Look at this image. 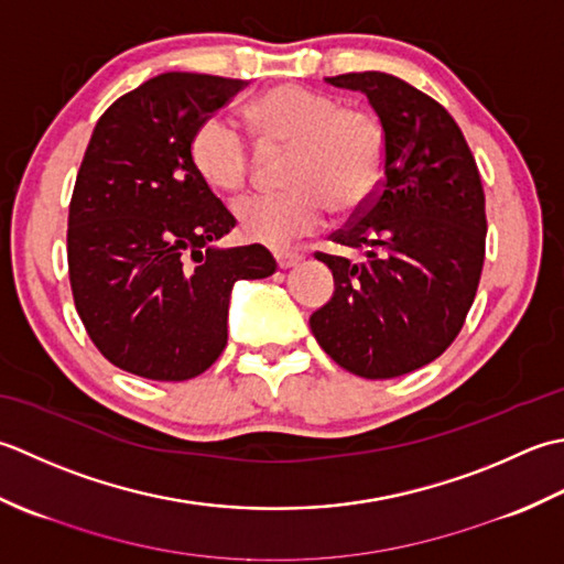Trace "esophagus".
Returning a JSON list of instances; mask_svg holds the SVG:
<instances>
[{
    "instance_id": "34e87169",
    "label": "esophagus",
    "mask_w": 564,
    "mask_h": 564,
    "mask_svg": "<svg viewBox=\"0 0 564 564\" xmlns=\"http://www.w3.org/2000/svg\"><path fill=\"white\" fill-rule=\"evenodd\" d=\"M302 258H304L302 252H294V250H278V252H274V260H278V265L282 270L299 265V262H302Z\"/></svg>"
}]
</instances>
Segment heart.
Masks as SVG:
<instances>
[{
  "mask_svg": "<svg viewBox=\"0 0 564 564\" xmlns=\"http://www.w3.org/2000/svg\"><path fill=\"white\" fill-rule=\"evenodd\" d=\"M265 153L290 148L282 194H256L236 204V221L250 243L286 248L328 224L333 206L352 214L375 197L387 167V133L377 113L340 107L328 91L278 85L246 109ZM192 165L218 194L243 189L256 167L246 135L224 117L204 119L189 143Z\"/></svg>",
  "mask_w": 564,
  "mask_h": 564,
  "instance_id": "1",
  "label": "heart"
}]
</instances>
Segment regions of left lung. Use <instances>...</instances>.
<instances>
[{
	"instance_id": "8db88e82",
	"label": "left lung",
	"mask_w": 564,
	"mask_h": 564,
	"mask_svg": "<svg viewBox=\"0 0 564 564\" xmlns=\"http://www.w3.org/2000/svg\"><path fill=\"white\" fill-rule=\"evenodd\" d=\"M326 83L370 99L387 167L375 197L330 236L365 258L316 252L336 292L308 326L343 370L392 379L433 362L465 324L485 265V189L459 126L421 89L375 70Z\"/></svg>"
}]
</instances>
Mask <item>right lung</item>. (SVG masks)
Wrapping results in <instances>:
<instances>
[{
	"label": "right lung",
	"mask_w": 564,
	"mask_h": 564,
	"mask_svg": "<svg viewBox=\"0 0 564 564\" xmlns=\"http://www.w3.org/2000/svg\"><path fill=\"white\" fill-rule=\"evenodd\" d=\"M248 83L165 73L101 113L67 216V268L91 343L121 370L185 382L224 352L238 280L278 270L258 243L214 248L236 226L192 165L197 126Z\"/></svg>",
	"instance_id": "obj_1"
}]
</instances>
